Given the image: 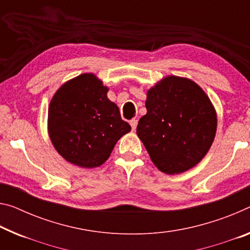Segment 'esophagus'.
<instances>
[{
  "mask_svg": "<svg viewBox=\"0 0 250 250\" xmlns=\"http://www.w3.org/2000/svg\"><path fill=\"white\" fill-rule=\"evenodd\" d=\"M137 125H138V121L136 120V119H133V120L130 121V125H131V128H132L133 131H134V130H136Z\"/></svg>",
  "mask_w": 250,
  "mask_h": 250,
  "instance_id": "obj_1",
  "label": "esophagus"
}]
</instances>
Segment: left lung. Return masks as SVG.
Segmentation results:
<instances>
[{"label": "left lung", "instance_id": "left-lung-1", "mask_svg": "<svg viewBox=\"0 0 250 250\" xmlns=\"http://www.w3.org/2000/svg\"><path fill=\"white\" fill-rule=\"evenodd\" d=\"M146 108L137 134L160 171L178 175L204 159L216 136L217 112L200 85L167 75L146 91Z\"/></svg>", "mask_w": 250, "mask_h": 250}]
</instances>
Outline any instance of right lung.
<instances>
[{
  "label": "right lung",
  "mask_w": 250,
  "mask_h": 250,
  "mask_svg": "<svg viewBox=\"0 0 250 250\" xmlns=\"http://www.w3.org/2000/svg\"><path fill=\"white\" fill-rule=\"evenodd\" d=\"M108 91L96 74L82 73L63 83L51 99L50 140L63 159L77 167H100L118 140L131 130L108 99Z\"/></svg>",
  "instance_id": "add662e5"
}]
</instances>
